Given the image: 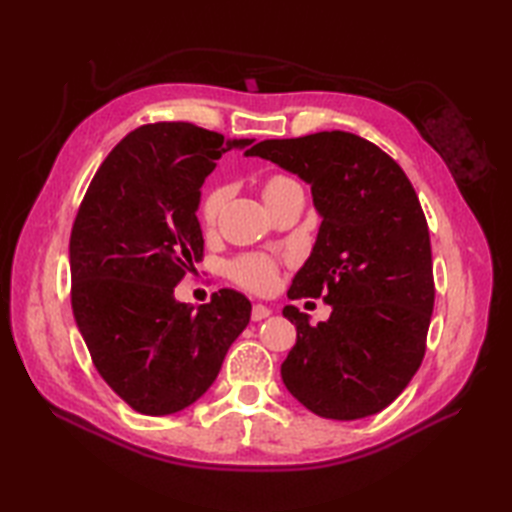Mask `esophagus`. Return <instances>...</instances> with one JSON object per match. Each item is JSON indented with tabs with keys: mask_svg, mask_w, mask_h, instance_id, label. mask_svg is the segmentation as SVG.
Here are the masks:
<instances>
[{
	"mask_svg": "<svg viewBox=\"0 0 512 512\" xmlns=\"http://www.w3.org/2000/svg\"><path fill=\"white\" fill-rule=\"evenodd\" d=\"M268 317H270V308L262 306V303H255L253 312H250V319H253V321H264Z\"/></svg>",
	"mask_w": 512,
	"mask_h": 512,
	"instance_id": "34e87169",
	"label": "esophagus"
}]
</instances>
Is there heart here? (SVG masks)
<instances>
[{"mask_svg":"<svg viewBox=\"0 0 512 512\" xmlns=\"http://www.w3.org/2000/svg\"><path fill=\"white\" fill-rule=\"evenodd\" d=\"M295 187H299V182L295 178L284 176V173H275V176H268L262 182V195L266 202H273L275 198H279V195H284L286 191ZM224 202H226L224 187H213L204 195V200L200 204V220L204 226H213L217 222V215H220ZM277 273H279L277 264L266 255H242L228 266V275H231L235 284L253 292L273 290L277 284Z\"/></svg>","mask_w":512,"mask_h":512,"instance_id":"heart-1","label":"heart"}]
</instances>
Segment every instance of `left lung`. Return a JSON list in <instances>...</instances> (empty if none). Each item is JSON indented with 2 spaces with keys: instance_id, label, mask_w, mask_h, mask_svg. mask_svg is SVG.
Here are the masks:
<instances>
[{
  "instance_id": "left-lung-1",
  "label": "left lung",
  "mask_w": 512,
  "mask_h": 512,
  "mask_svg": "<svg viewBox=\"0 0 512 512\" xmlns=\"http://www.w3.org/2000/svg\"><path fill=\"white\" fill-rule=\"evenodd\" d=\"M312 187L321 213L317 244L288 299L332 306L310 325L295 306L297 343L281 378L321 418L358 420L391 405L427 352L436 286L427 217L405 171L383 149L350 132L264 140L248 151Z\"/></svg>"
}]
</instances>
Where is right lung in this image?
<instances>
[{"label":"right lung","instance_id":"obj_1","mask_svg":"<svg viewBox=\"0 0 512 512\" xmlns=\"http://www.w3.org/2000/svg\"><path fill=\"white\" fill-rule=\"evenodd\" d=\"M250 143L193 123L138 127L103 160L76 213V325L96 372L145 416L193 405L250 321V301L235 290L213 292L198 310L173 297L204 257L202 184L217 158Z\"/></svg>","mask_w":512,"mask_h":512}]
</instances>
